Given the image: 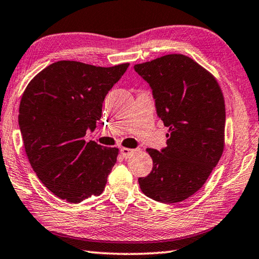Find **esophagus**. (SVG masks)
I'll return each mask as SVG.
<instances>
[{
  "mask_svg": "<svg viewBox=\"0 0 259 259\" xmlns=\"http://www.w3.org/2000/svg\"><path fill=\"white\" fill-rule=\"evenodd\" d=\"M134 152H135V150L134 149H129V148H121V149H120L121 156H122L125 159L126 158H130L131 156H133Z\"/></svg>",
  "mask_w": 259,
  "mask_h": 259,
  "instance_id": "1",
  "label": "esophagus"
}]
</instances>
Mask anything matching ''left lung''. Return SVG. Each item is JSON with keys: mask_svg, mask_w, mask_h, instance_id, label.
Instances as JSON below:
<instances>
[{"mask_svg": "<svg viewBox=\"0 0 259 259\" xmlns=\"http://www.w3.org/2000/svg\"><path fill=\"white\" fill-rule=\"evenodd\" d=\"M134 68L149 83L158 117L169 128L167 147L147 149L153 167L138 179L140 188L159 202L183 201L201 188L223 155L222 89L211 73L184 54H167Z\"/></svg>", "mask_w": 259, "mask_h": 259, "instance_id": "obj_1", "label": "left lung"}]
</instances>
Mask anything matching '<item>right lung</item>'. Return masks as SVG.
<instances>
[{"label":"right lung","instance_id":"add662e5","mask_svg":"<svg viewBox=\"0 0 259 259\" xmlns=\"http://www.w3.org/2000/svg\"><path fill=\"white\" fill-rule=\"evenodd\" d=\"M128 67L58 61L27 84L19 109L26 156L41 183L61 199L78 203L104 190L119 150L84 136L96 129L104 98Z\"/></svg>","mask_w":259,"mask_h":259}]
</instances>
